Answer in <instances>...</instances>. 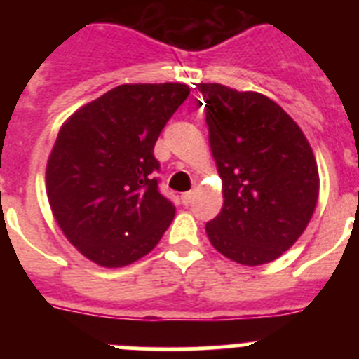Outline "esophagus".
Wrapping results in <instances>:
<instances>
[{"instance_id":"34e87169","label":"esophagus","mask_w":359,"mask_h":359,"mask_svg":"<svg viewBox=\"0 0 359 359\" xmlns=\"http://www.w3.org/2000/svg\"><path fill=\"white\" fill-rule=\"evenodd\" d=\"M194 196H196L194 190H190V192H185V194H182L183 205H190V203H192V199H194Z\"/></svg>"}]
</instances>
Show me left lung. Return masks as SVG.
Wrapping results in <instances>:
<instances>
[{
	"instance_id": "left-lung-1",
	"label": "left lung",
	"mask_w": 359,
	"mask_h": 359,
	"mask_svg": "<svg viewBox=\"0 0 359 359\" xmlns=\"http://www.w3.org/2000/svg\"><path fill=\"white\" fill-rule=\"evenodd\" d=\"M223 208L205 230L230 261L261 266L297 243L318 201L315 154L298 123L257 91L199 84Z\"/></svg>"
}]
</instances>
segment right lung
I'll return each mask as SVG.
<instances>
[{"mask_svg":"<svg viewBox=\"0 0 359 359\" xmlns=\"http://www.w3.org/2000/svg\"><path fill=\"white\" fill-rule=\"evenodd\" d=\"M180 82L116 86L62 123L46 165V194L66 239L95 264L147 255L176 207L158 190L154 144L187 100Z\"/></svg>","mask_w":359,"mask_h":359,"instance_id":"1","label":"right lung"}]
</instances>
